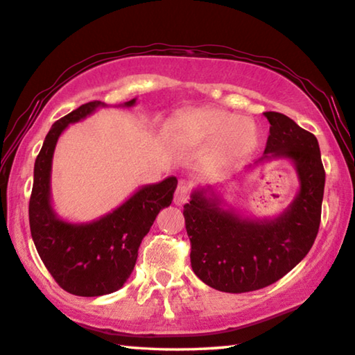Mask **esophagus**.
<instances>
[{
  "label": "esophagus",
  "instance_id": "34e87169",
  "mask_svg": "<svg viewBox=\"0 0 355 355\" xmlns=\"http://www.w3.org/2000/svg\"><path fill=\"white\" fill-rule=\"evenodd\" d=\"M189 200V191L187 187L182 184H179L176 190H174V196H173V202L178 204V206H182V204L187 202Z\"/></svg>",
  "mask_w": 355,
  "mask_h": 355
}]
</instances>
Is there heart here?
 <instances>
[{
  "instance_id": "1",
  "label": "heart",
  "mask_w": 355,
  "mask_h": 355,
  "mask_svg": "<svg viewBox=\"0 0 355 355\" xmlns=\"http://www.w3.org/2000/svg\"><path fill=\"white\" fill-rule=\"evenodd\" d=\"M171 130L187 143H204L218 137L216 153L223 159L239 157L256 143V128L250 121L218 107L187 112L173 123Z\"/></svg>"
}]
</instances>
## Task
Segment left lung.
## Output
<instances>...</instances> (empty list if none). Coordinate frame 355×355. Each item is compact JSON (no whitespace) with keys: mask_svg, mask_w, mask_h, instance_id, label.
Here are the masks:
<instances>
[{"mask_svg":"<svg viewBox=\"0 0 355 355\" xmlns=\"http://www.w3.org/2000/svg\"><path fill=\"white\" fill-rule=\"evenodd\" d=\"M270 121L266 155L295 162L301 189L290 207L272 221L241 220L216 200L195 191L184 206L191 270L204 284L226 293L268 287L307 256L318 234L326 173L316 137L279 112Z\"/></svg>","mask_w":355,"mask_h":355,"instance_id":"obj_1","label":"left lung"}]
</instances>
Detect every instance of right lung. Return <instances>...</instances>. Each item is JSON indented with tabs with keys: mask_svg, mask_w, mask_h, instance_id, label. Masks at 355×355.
Here are the masks:
<instances>
[{
	"mask_svg": "<svg viewBox=\"0 0 355 355\" xmlns=\"http://www.w3.org/2000/svg\"><path fill=\"white\" fill-rule=\"evenodd\" d=\"M135 99L124 103L132 105ZM101 101H90L53 124L35 159L29 200V227L37 252L60 288L76 296L114 293L134 270L139 246L155 216L171 204L178 179L146 185L114 212L90 225H70L49 204V173L59 135L68 124L83 120Z\"/></svg>",
	"mask_w": 355,
	"mask_h": 355,
	"instance_id": "right-lung-1",
	"label": "right lung"
}]
</instances>
